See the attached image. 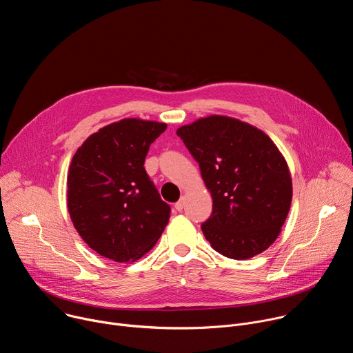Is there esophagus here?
I'll list each match as a JSON object with an SVG mask.
<instances>
[{
  "label": "esophagus",
  "instance_id": "1",
  "mask_svg": "<svg viewBox=\"0 0 353 353\" xmlns=\"http://www.w3.org/2000/svg\"><path fill=\"white\" fill-rule=\"evenodd\" d=\"M183 208H184V199H180L174 204V210L180 212V211H183Z\"/></svg>",
  "mask_w": 353,
  "mask_h": 353
}]
</instances>
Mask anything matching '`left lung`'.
Returning a JSON list of instances; mask_svg holds the SVG:
<instances>
[{"label":"left lung","mask_w":353,"mask_h":353,"mask_svg":"<svg viewBox=\"0 0 353 353\" xmlns=\"http://www.w3.org/2000/svg\"><path fill=\"white\" fill-rule=\"evenodd\" d=\"M212 195V214L201 225L222 256L247 260L267 250L281 233L292 203L288 163L261 130L226 116L180 127Z\"/></svg>","instance_id":"1"}]
</instances>
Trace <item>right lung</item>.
Returning a JSON list of instances; mask_svg holds the SVG:
<instances>
[{"mask_svg":"<svg viewBox=\"0 0 353 353\" xmlns=\"http://www.w3.org/2000/svg\"><path fill=\"white\" fill-rule=\"evenodd\" d=\"M165 123L124 119L92 134L75 152L67 179L74 228L102 257L141 259L155 245L170 207L150 181L143 162Z\"/></svg>","mask_w":353,"mask_h":353,"instance_id":"obj_1","label":"right lung"}]
</instances>
